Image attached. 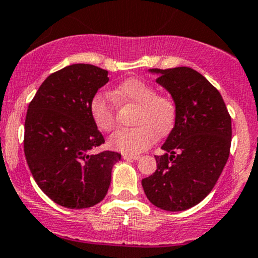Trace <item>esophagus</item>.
<instances>
[{"instance_id":"obj_1","label":"esophagus","mask_w":258,"mask_h":258,"mask_svg":"<svg viewBox=\"0 0 258 258\" xmlns=\"http://www.w3.org/2000/svg\"><path fill=\"white\" fill-rule=\"evenodd\" d=\"M139 157L138 155H128V154H123L122 155V159L123 160H127V161H132V160H138Z\"/></svg>"}]
</instances>
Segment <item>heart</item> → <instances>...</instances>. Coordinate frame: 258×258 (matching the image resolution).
Instances as JSON below:
<instances>
[{
  "label": "heart",
  "mask_w": 258,
  "mask_h": 258,
  "mask_svg": "<svg viewBox=\"0 0 258 258\" xmlns=\"http://www.w3.org/2000/svg\"><path fill=\"white\" fill-rule=\"evenodd\" d=\"M119 103H132L138 107L135 116L137 126L119 128L108 139V145L120 153L136 155L144 151L155 141V135L164 136L174 125L176 107L168 96L159 95L151 84L138 78L121 82L111 92ZM89 110L94 123L101 131L108 132L115 122V103L109 95L98 92L91 98Z\"/></svg>",
  "instance_id": "obj_1"
}]
</instances>
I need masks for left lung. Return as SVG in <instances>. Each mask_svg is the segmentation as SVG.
<instances>
[{
  "label": "left lung",
  "mask_w": 258,
  "mask_h": 258,
  "mask_svg": "<svg viewBox=\"0 0 258 258\" xmlns=\"http://www.w3.org/2000/svg\"><path fill=\"white\" fill-rule=\"evenodd\" d=\"M176 107L174 127L155 156L157 169L142 180L148 200L167 212L190 209L221 175L231 149L232 121L220 92L190 67L149 70Z\"/></svg>",
  "instance_id": "1"
}]
</instances>
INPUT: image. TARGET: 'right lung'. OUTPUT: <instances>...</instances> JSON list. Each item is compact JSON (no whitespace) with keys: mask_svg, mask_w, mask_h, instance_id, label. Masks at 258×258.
<instances>
[{"mask_svg":"<svg viewBox=\"0 0 258 258\" xmlns=\"http://www.w3.org/2000/svg\"><path fill=\"white\" fill-rule=\"evenodd\" d=\"M109 82L108 71L74 63L43 82L27 109L24 151L33 179L58 206L94 207L107 195L121 154L89 153L104 143L89 104Z\"/></svg>","mask_w":258,"mask_h":258,"instance_id":"add662e5","label":"right lung"}]
</instances>
